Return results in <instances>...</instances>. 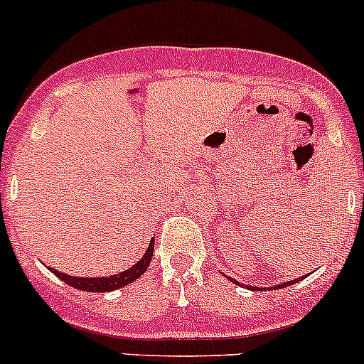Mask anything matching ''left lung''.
I'll list each match as a JSON object with an SVG mask.
<instances>
[{
  "instance_id": "obj_1",
  "label": "left lung",
  "mask_w": 364,
  "mask_h": 364,
  "mask_svg": "<svg viewBox=\"0 0 364 364\" xmlns=\"http://www.w3.org/2000/svg\"><path fill=\"white\" fill-rule=\"evenodd\" d=\"M304 277H306V274H304ZM304 277H301V278H296V280H291V282H285V284H278V285H273V287H266L264 289V291H278V289H284V287H289V285H292V284H297V282H301L303 280ZM227 280H230L232 282V284H236V285H243V287H247V289H250V291H262V289L260 287H253V285H250V287H248V285H245V284H240V282L237 280H234V278H230V277H227Z\"/></svg>"
}]
</instances>
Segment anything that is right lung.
Instances as JSON below:
<instances>
[{
    "instance_id": "right-lung-1",
    "label": "right lung",
    "mask_w": 364,
    "mask_h": 364,
    "mask_svg": "<svg viewBox=\"0 0 364 364\" xmlns=\"http://www.w3.org/2000/svg\"><path fill=\"white\" fill-rule=\"evenodd\" d=\"M153 250H155V240L149 241L148 250H146L144 255L137 260L132 267H128L127 271H121L117 274H111V277H70L67 273H60V271L49 267L50 273L56 274L60 280H63L65 284H68L70 287L79 289V291L84 292H112L117 291V289L124 287V285L132 284L137 278H141V274L146 273V269L149 267V262H151Z\"/></svg>"
}]
</instances>
